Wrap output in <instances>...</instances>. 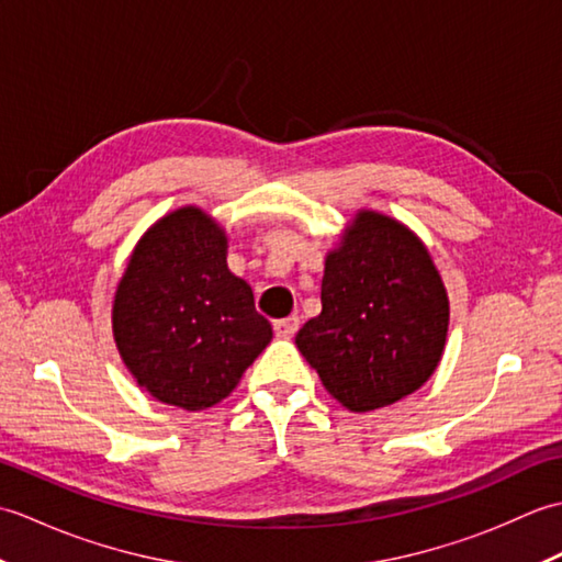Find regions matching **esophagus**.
Listing matches in <instances>:
<instances>
[{
  "label": "esophagus",
  "mask_w": 562,
  "mask_h": 562,
  "mask_svg": "<svg viewBox=\"0 0 562 562\" xmlns=\"http://www.w3.org/2000/svg\"><path fill=\"white\" fill-rule=\"evenodd\" d=\"M272 328H274V336L290 340L296 333V328H300V316H288V318L274 321Z\"/></svg>",
  "instance_id": "obj_1"
}]
</instances>
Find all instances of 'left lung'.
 Instances as JSON below:
<instances>
[{"label": "left lung", "mask_w": 562, "mask_h": 562, "mask_svg": "<svg viewBox=\"0 0 562 562\" xmlns=\"http://www.w3.org/2000/svg\"><path fill=\"white\" fill-rule=\"evenodd\" d=\"M449 300L408 226L362 210L326 256L321 314L296 348L352 413L396 403L432 376L445 352Z\"/></svg>", "instance_id": "obj_1"}]
</instances>
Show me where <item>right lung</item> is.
I'll use <instances>...</instances> for the list:
<instances>
[{
    "mask_svg": "<svg viewBox=\"0 0 562 562\" xmlns=\"http://www.w3.org/2000/svg\"><path fill=\"white\" fill-rule=\"evenodd\" d=\"M113 338L154 398L205 411L229 396L272 338L254 292L226 268V234L181 207L139 238L117 284Z\"/></svg>",
    "mask_w": 562,
    "mask_h": 562,
    "instance_id": "1",
    "label": "right lung"
}]
</instances>
